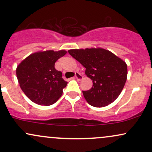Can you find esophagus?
I'll return each mask as SVG.
<instances>
[{"mask_svg": "<svg viewBox=\"0 0 152 152\" xmlns=\"http://www.w3.org/2000/svg\"><path fill=\"white\" fill-rule=\"evenodd\" d=\"M75 77H76V78L78 81H81L82 78H83V76L81 74V73L76 72L75 73Z\"/></svg>", "mask_w": 152, "mask_h": 152, "instance_id": "esophagus-1", "label": "esophagus"}]
</instances>
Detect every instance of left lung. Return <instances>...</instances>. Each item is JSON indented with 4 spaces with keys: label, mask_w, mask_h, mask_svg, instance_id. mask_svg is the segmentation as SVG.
<instances>
[{
    "label": "left lung",
    "mask_w": 152,
    "mask_h": 152,
    "mask_svg": "<svg viewBox=\"0 0 152 152\" xmlns=\"http://www.w3.org/2000/svg\"><path fill=\"white\" fill-rule=\"evenodd\" d=\"M68 52L86 68V75L93 81L91 89L83 91L86 102L94 107L114 102L126 83V63L104 48L73 49Z\"/></svg>",
    "instance_id": "1"
}]
</instances>
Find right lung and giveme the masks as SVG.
<instances>
[{"instance_id": "right-lung-1", "label": "right lung", "mask_w": 152, "mask_h": 152, "mask_svg": "<svg viewBox=\"0 0 152 152\" xmlns=\"http://www.w3.org/2000/svg\"><path fill=\"white\" fill-rule=\"evenodd\" d=\"M66 53L46 50L31 54L16 69L20 88L26 96L38 105L50 106L58 101L68 82L61 71L55 69V62Z\"/></svg>"}]
</instances>
